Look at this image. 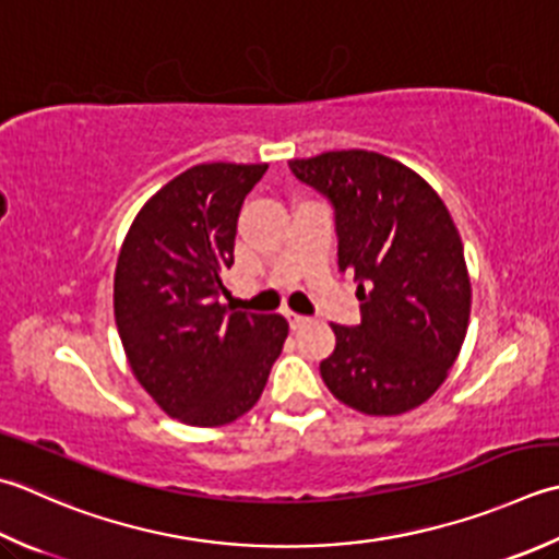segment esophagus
I'll list each match as a JSON object with an SVG mask.
<instances>
[{"label": "esophagus", "mask_w": 559, "mask_h": 559, "mask_svg": "<svg viewBox=\"0 0 559 559\" xmlns=\"http://www.w3.org/2000/svg\"><path fill=\"white\" fill-rule=\"evenodd\" d=\"M283 314H286V320H288V324H290V330H293V332H295V330H300V326H305V324L310 322L308 317H302V314H295V312H290V310H286V312H283Z\"/></svg>", "instance_id": "1"}]
</instances>
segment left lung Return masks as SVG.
<instances>
[{
  "mask_svg": "<svg viewBox=\"0 0 559 559\" xmlns=\"http://www.w3.org/2000/svg\"><path fill=\"white\" fill-rule=\"evenodd\" d=\"M288 167L332 201L338 271L358 283L364 314L358 326L332 324L324 385L370 417L419 407L461 354L473 305L451 213L429 181L380 152L334 150Z\"/></svg>",
  "mask_w": 559,
  "mask_h": 559,
  "instance_id": "left-lung-1",
  "label": "left lung"
}]
</instances>
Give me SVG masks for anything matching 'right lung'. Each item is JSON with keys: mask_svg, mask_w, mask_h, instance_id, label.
Wrapping results in <instances>:
<instances>
[{"mask_svg": "<svg viewBox=\"0 0 559 559\" xmlns=\"http://www.w3.org/2000/svg\"><path fill=\"white\" fill-rule=\"evenodd\" d=\"M269 164L181 171L140 207L120 247L114 312L130 370L162 412L223 426L259 402L288 336L281 314L229 310L237 217Z\"/></svg>", "mask_w": 559, "mask_h": 559, "instance_id": "right-lung-1", "label": "right lung"}]
</instances>
